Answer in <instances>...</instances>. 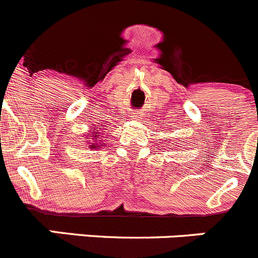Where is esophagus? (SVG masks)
Returning a JSON list of instances; mask_svg holds the SVG:
<instances>
[{
	"mask_svg": "<svg viewBox=\"0 0 258 258\" xmlns=\"http://www.w3.org/2000/svg\"><path fill=\"white\" fill-rule=\"evenodd\" d=\"M132 117H133V119H139V117H141V116H139V115H133V116H132Z\"/></svg>",
	"mask_w": 258,
	"mask_h": 258,
	"instance_id": "34e87169",
	"label": "esophagus"
}]
</instances>
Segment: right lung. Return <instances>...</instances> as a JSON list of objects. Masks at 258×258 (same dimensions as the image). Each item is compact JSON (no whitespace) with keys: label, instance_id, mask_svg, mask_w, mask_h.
I'll use <instances>...</instances> for the list:
<instances>
[{"label":"right lung","instance_id":"right-lung-1","mask_svg":"<svg viewBox=\"0 0 258 258\" xmlns=\"http://www.w3.org/2000/svg\"><path fill=\"white\" fill-rule=\"evenodd\" d=\"M102 130V127H100V129H95L94 132H91L90 133V138H87L88 141V143L90 144H92V146H90V147H92V148H96L97 146H104V142L105 141H102V139L105 138V137H102L104 136V131L102 132L101 131Z\"/></svg>","mask_w":258,"mask_h":258}]
</instances>
